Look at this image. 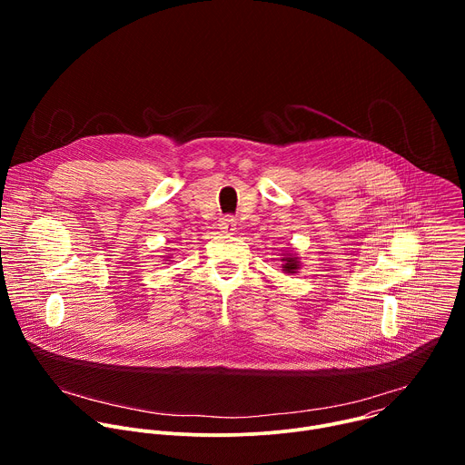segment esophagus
Wrapping results in <instances>:
<instances>
[{
  "instance_id": "esophagus-1",
  "label": "esophagus",
  "mask_w": 465,
  "mask_h": 465,
  "mask_svg": "<svg viewBox=\"0 0 465 465\" xmlns=\"http://www.w3.org/2000/svg\"><path fill=\"white\" fill-rule=\"evenodd\" d=\"M235 226H237V221H235L233 217H230V215H226V217H223V219L219 221V228H221V232H224V233H232V232L235 230Z\"/></svg>"
}]
</instances>
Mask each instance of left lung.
Masks as SVG:
<instances>
[{"label": "left lung", "mask_w": 465, "mask_h": 465, "mask_svg": "<svg viewBox=\"0 0 465 465\" xmlns=\"http://www.w3.org/2000/svg\"><path fill=\"white\" fill-rule=\"evenodd\" d=\"M282 262H283L282 269L287 274H296L300 271V267H302V262H300V259L296 255H283Z\"/></svg>", "instance_id": "1"}]
</instances>
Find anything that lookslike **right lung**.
<instances>
[{
	"label": "right lung",
	"mask_w": 465,
	"mask_h": 465,
	"mask_svg": "<svg viewBox=\"0 0 465 465\" xmlns=\"http://www.w3.org/2000/svg\"><path fill=\"white\" fill-rule=\"evenodd\" d=\"M165 261H167V259H165Z\"/></svg>",
	"instance_id": "right-lung-1"
}]
</instances>
